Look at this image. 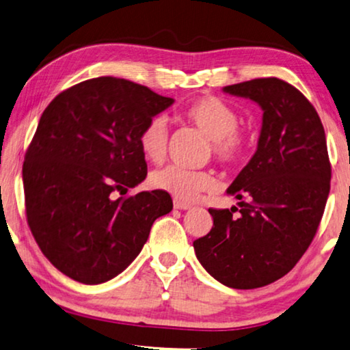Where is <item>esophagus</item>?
<instances>
[{"label": "esophagus", "mask_w": 350, "mask_h": 350, "mask_svg": "<svg viewBox=\"0 0 350 350\" xmlns=\"http://www.w3.org/2000/svg\"><path fill=\"white\" fill-rule=\"evenodd\" d=\"M174 206H175L176 209H189V208H191L189 203L183 202V200H180V198H175V200H174Z\"/></svg>", "instance_id": "esophagus-1"}]
</instances>
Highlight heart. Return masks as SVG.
<instances>
[{"label": "heart", "mask_w": 350, "mask_h": 350, "mask_svg": "<svg viewBox=\"0 0 350 350\" xmlns=\"http://www.w3.org/2000/svg\"><path fill=\"white\" fill-rule=\"evenodd\" d=\"M181 117L208 137L211 153L219 163L238 165L247 158L250 137L238 126L239 116L227 101L217 96H202L181 109ZM169 125L165 117L153 116L139 133V147L152 163L164 161L169 150ZM152 185L180 200H192L203 191L211 189L214 178L209 172L191 170L180 165L153 172Z\"/></svg>", "instance_id": "heart-1"}]
</instances>
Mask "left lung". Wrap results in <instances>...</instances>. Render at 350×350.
Instances as JSON below:
<instances>
[{"label": "left lung", "instance_id": "8db88e82", "mask_svg": "<svg viewBox=\"0 0 350 350\" xmlns=\"http://www.w3.org/2000/svg\"><path fill=\"white\" fill-rule=\"evenodd\" d=\"M224 92L260 105L261 133L255 154L227 189L239 209L209 208L213 228L193 241V250L217 282L254 289L286 275L310 247L332 167L318 112L294 85L258 78Z\"/></svg>", "mask_w": 350, "mask_h": 350}]
</instances>
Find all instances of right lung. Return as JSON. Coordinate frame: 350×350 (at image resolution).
<instances>
[{
    "label": "right lung",
    "instance_id": "add662e5",
    "mask_svg": "<svg viewBox=\"0 0 350 350\" xmlns=\"http://www.w3.org/2000/svg\"><path fill=\"white\" fill-rule=\"evenodd\" d=\"M172 103L145 85L100 77L46 106L25 154L26 219L42 254L67 277L98 284L119 275L154 220L172 211L164 191L125 196L147 176L139 133Z\"/></svg>",
    "mask_w": 350,
    "mask_h": 350
}]
</instances>
